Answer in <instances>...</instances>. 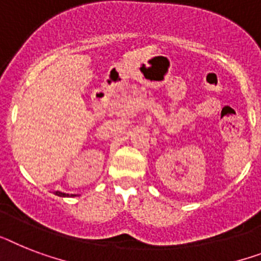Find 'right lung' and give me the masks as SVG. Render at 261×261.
Segmentation results:
<instances>
[{
	"label": "right lung",
	"instance_id": "right-lung-1",
	"mask_svg": "<svg viewBox=\"0 0 261 261\" xmlns=\"http://www.w3.org/2000/svg\"><path fill=\"white\" fill-rule=\"evenodd\" d=\"M55 194H56V196H59V197H73V196H75V194H71V196H69V194H65V193H61V192H56Z\"/></svg>",
	"mask_w": 261,
	"mask_h": 261
}]
</instances>
